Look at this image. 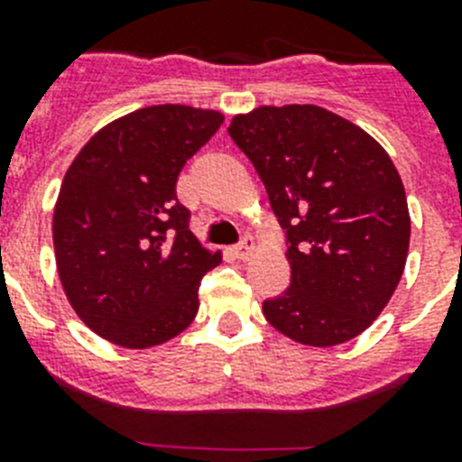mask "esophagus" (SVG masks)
<instances>
[{
    "label": "esophagus",
    "mask_w": 462,
    "mask_h": 462,
    "mask_svg": "<svg viewBox=\"0 0 462 462\" xmlns=\"http://www.w3.org/2000/svg\"><path fill=\"white\" fill-rule=\"evenodd\" d=\"M254 250H256V245H254V238H252L250 234H245V238H243V243L240 245H236L234 250V256L236 259H240V261H245V259H250L252 254H254Z\"/></svg>",
    "instance_id": "obj_1"
}]
</instances>
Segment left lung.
I'll return each mask as SVG.
<instances>
[{
	"mask_svg": "<svg viewBox=\"0 0 462 462\" xmlns=\"http://www.w3.org/2000/svg\"><path fill=\"white\" fill-rule=\"evenodd\" d=\"M228 136L287 231L291 284L263 300L268 324L308 346L361 336L393 296L410 250L405 187L386 150L312 104L259 106L236 116Z\"/></svg>",
	"mask_w": 462,
	"mask_h": 462,
	"instance_id": "1",
	"label": "left lung"
}]
</instances>
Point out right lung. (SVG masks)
<instances>
[{
  "instance_id": "add662e5",
  "label": "right lung",
  "mask_w": 462,
  "mask_h": 462,
  "mask_svg": "<svg viewBox=\"0 0 462 462\" xmlns=\"http://www.w3.org/2000/svg\"><path fill=\"white\" fill-rule=\"evenodd\" d=\"M222 122L219 110L148 106L108 122L69 166L52 212L57 275L104 340L150 349L194 321L201 277L222 254L189 231L175 182Z\"/></svg>"
}]
</instances>
